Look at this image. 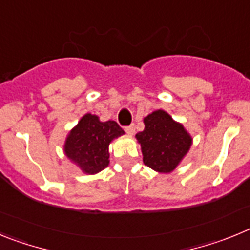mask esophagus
Returning a JSON list of instances; mask_svg holds the SVG:
<instances>
[{"label": "esophagus", "mask_w": 250, "mask_h": 250, "mask_svg": "<svg viewBox=\"0 0 250 250\" xmlns=\"http://www.w3.org/2000/svg\"><path fill=\"white\" fill-rule=\"evenodd\" d=\"M125 131H126L129 135H132V134L135 132V125L131 124V125H129V126H125Z\"/></svg>", "instance_id": "1"}]
</instances>
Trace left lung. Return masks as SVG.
<instances>
[{"instance_id":"1","label":"left lung","mask_w":250,"mask_h":250,"mask_svg":"<svg viewBox=\"0 0 250 250\" xmlns=\"http://www.w3.org/2000/svg\"><path fill=\"white\" fill-rule=\"evenodd\" d=\"M144 124L145 129L136 134L144 164L159 173L173 171L190 147V135L163 110L147 115Z\"/></svg>"}]
</instances>
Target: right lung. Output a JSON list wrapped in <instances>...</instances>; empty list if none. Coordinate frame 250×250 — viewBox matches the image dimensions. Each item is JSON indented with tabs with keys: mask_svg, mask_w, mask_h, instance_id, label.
Wrapping results in <instances>:
<instances>
[{
	"mask_svg": "<svg viewBox=\"0 0 250 250\" xmlns=\"http://www.w3.org/2000/svg\"><path fill=\"white\" fill-rule=\"evenodd\" d=\"M123 134L124 130L116 121L101 123L98 116L86 114L67 136L66 155L85 173L96 174L109 165L111 140Z\"/></svg>",
	"mask_w": 250,
	"mask_h": 250,
	"instance_id": "right-lung-1",
	"label": "right lung"
}]
</instances>
